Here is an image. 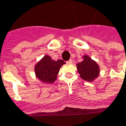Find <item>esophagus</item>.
Instances as JSON below:
<instances>
[{
    "instance_id": "34e87169",
    "label": "esophagus",
    "mask_w": 126,
    "mask_h": 126,
    "mask_svg": "<svg viewBox=\"0 0 126 126\" xmlns=\"http://www.w3.org/2000/svg\"><path fill=\"white\" fill-rule=\"evenodd\" d=\"M67 63H72V59H70L69 61H67Z\"/></svg>"
}]
</instances>
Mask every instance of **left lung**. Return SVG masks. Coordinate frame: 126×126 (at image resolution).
<instances>
[{"label": "left lung", "instance_id": "1", "mask_svg": "<svg viewBox=\"0 0 126 126\" xmlns=\"http://www.w3.org/2000/svg\"><path fill=\"white\" fill-rule=\"evenodd\" d=\"M78 72L81 77L86 81H94L99 74V66L88 56H83V61L77 64Z\"/></svg>", "mask_w": 126, "mask_h": 126}]
</instances>
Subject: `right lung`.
I'll list each match as a JSON object with an SVG mask.
<instances>
[{"label":"right lung","instance_id":"1","mask_svg":"<svg viewBox=\"0 0 126 126\" xmlns=\"http://www.w3.org/2000/svg\"><path fill=\"white\" fill-rule=\"evenodd\" d=\"M65 64L62 60L54 61L48 55H45L34 67L36 76L44 83H52L56 79L61 67Z\"/></svg>","mask_w":126,"mask_h":126}]
</instances>
